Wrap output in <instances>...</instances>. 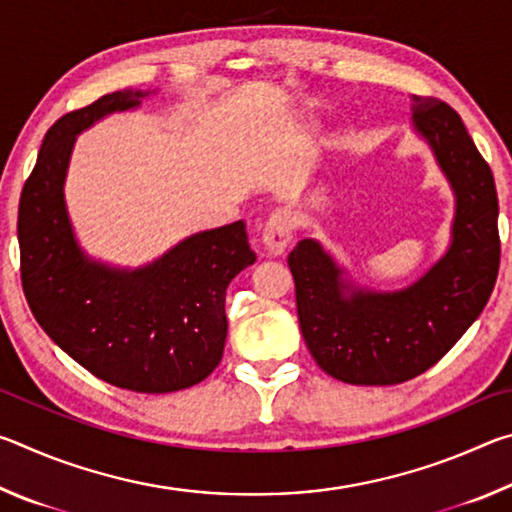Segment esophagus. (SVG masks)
Returning a JSON list of instances; mask_svg holds the SVG:
<instances>
[{"label": "esophagus", "mask_w": 512, "mask_h": 512, "mask_svg": "<svg viewBox=\"0 0 512 512\" xmlns=\"http://www.w3.org/2000/svg\"><path fill=\"white\" fill-rule=\"evenodd\" d=\"M293 237V223L291 214L287 210H275L264 225L262 244L268 257H280L287 250L289 241Z\"/></svg>", "instance_id": "obj_1"}]
</instances>
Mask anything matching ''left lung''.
I'll list each match as a JSON object with an SVG mask.
<instances>
[{
    "instance_id": "obj_1",
    "label": "left lung",
    "mask_w": 512,
    "mask_h": 512,
    "mask_svg": "<svg viewBox=\"0 0 512 512\" xmlns=\"http://www.w3.org/2000/svg\"><path fill=\"white\" fill-rule=\"evenodd\" d=\"M411 126L454 194L449 246L418 280L377 291L357 284L316 239L289 255L300 329L327 375L354 386L402 384L452 350L488 302L499 271L497 189L461 117L411 97Z\"/></svg>"
}]
</instances>
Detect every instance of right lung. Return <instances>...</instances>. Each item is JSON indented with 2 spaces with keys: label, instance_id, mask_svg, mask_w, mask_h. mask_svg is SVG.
<instances>
[{
  "label": "right lung",
  "instance_id": "right-lung-1",
  "mask_svg": "<svg viewBox=\"0 0 512 512\" xmlns=\"http://www.w3.org/2000/svg\"><path fill=\"white\" fill-rule=\"evenodd\" d=\"M151 90H119L49 128L17 214L22 287L60 350L117 388L173 393L203 381L223 357L228 284L255 264L246 223L196 232L144 266L88 255L65 203L76 137L103 117L142 106Z\"/></svg>",
  "mask_w": 512,
  "mask_h": 512
}]
</instances>
